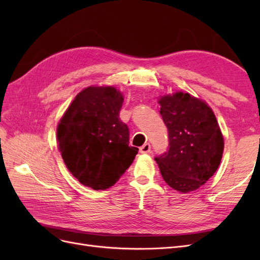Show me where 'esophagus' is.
Wrapping results in <instances>:
<instances>
[{
  "label": "esophagus",
  "mask_w": 260,
  "mask_h": 260,
  "mask_svg": "<svg viewBox=\"0 0 260 260\" xmlns=\"http://www.w3.org/2000/svg\"><path fill=\"white\" fill-rule=\"evenodd\" d=\"M149 151H151V144H149V143H145L140 147V153H142V154L148 153Z\"/></svg>",
  "instance_id": "34e87169"
}]
</instances>
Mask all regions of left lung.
Masks as SVG:
<instances>
[{
  "label": "left lung",
  "mask_w": 260,
  "mask_h": 260,
  "mask_svg": "<svg viewBox=\"0 0 260 260\" xmlns=\"http://www.w3.org/2000/svg\"><path fill=\"white\" fill-rule=\"evenodd\" d=\"M159 104L169 145L155 160L170 187L194 191L214 176L221 161L224 143L216 116L205 102L188 93L162 96Z\"/></svg>",
  "instance_id": "1"
}]
</instances>
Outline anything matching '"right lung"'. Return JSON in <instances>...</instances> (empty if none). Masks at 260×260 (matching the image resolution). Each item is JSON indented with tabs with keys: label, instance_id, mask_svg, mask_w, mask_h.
I'll use <instances>...</instances> for the list:
<instances>
[{
	"label": "right lung",
	"instance_id": "obj_1",
	"mask_svg": "<svg viewBox=\"0 0 260 260\" xmlns=\"http://www.w3.org/2000/svg\"><path fill=\"white\" fill-rule=\"evenodd\" d=\"M123 98L113 86H89L73 101L57 127L58 147L73 176L93 190L113 186L139 148L119 118Z\"/></svg>",
	"mask_w": 260,
	"mask_h": 260
}]
</instances>
